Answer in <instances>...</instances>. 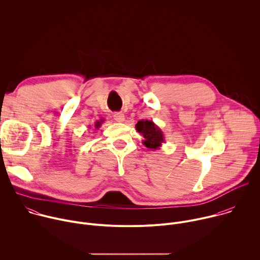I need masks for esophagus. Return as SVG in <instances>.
I'll list each match as a JSON object with an SVG mask.
<instances>
[{"instance_id": "1", "label": "esophagus", "mask_w": 260, "mask_h": 260, "mask_svg": "<svg viewBox=\"0 0 260 260\" xmlns=\"http://www.w3.org/2000/svg\"><path fill=\"white\" fill-rule=\"evenodd\" d=\"M113 117H114V120H115V121H117V122H123V121H124V119H125L124 114H123V113H120V112H116V113H114Z\"/></svg>"}]
</instances>
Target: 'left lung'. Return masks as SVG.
I'll list each match as a JSON object with an SVG mask.
<instances>
[{"instance_id": "1", "label": "left lung", "mask_w": 260, "mask_h": 260, "mask_svg": "<svg viewBox=\"0 0 260 260\" xmlns=\"http://www.w3.org/2000/svg\"><path fill=\"white\" fill-rule=\"evenodd\" d=\"M136 129L143 137V144L152 150H158L165 143V136L162 131L152 120H139L136 124Z\"/></svg>"}]
</instances>
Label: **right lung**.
Returning a JSON list of instances; mask_svg holds the SVG:
<instances>
[{"mask_svg":"<svg viewBox=\"0 0 260 260\" xmlns=\"http://www.w3.org/2000/svg\"><path fill=\"white\" fill-rule=\"evenodd\" d=\"M104 122V120H100V121H96L95 123H94V128H96V129H99L100 128V126L102 125V123Z\"/></svg>","mask_w":260,"mask_h":260,"instance_id":"add662e5","label":"right lung"}]
</instances>
